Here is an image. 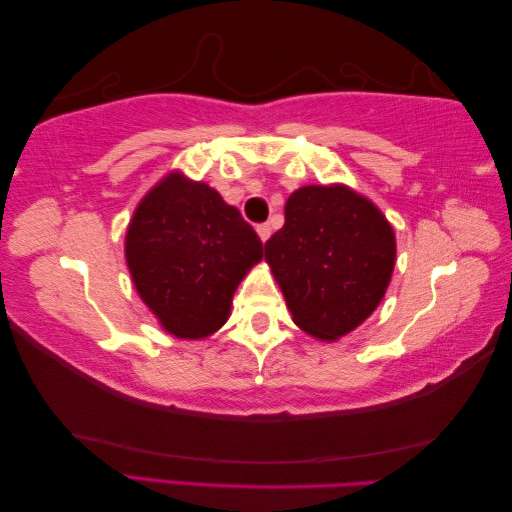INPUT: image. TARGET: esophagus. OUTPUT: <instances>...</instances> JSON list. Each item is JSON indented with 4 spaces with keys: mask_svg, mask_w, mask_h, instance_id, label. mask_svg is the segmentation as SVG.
Returning <instances> with one entry per match:
<instances>
[{
    "mask_svg": "<svg viewBox=\"0 0 512 512\" xmlns=\"http://www.w3.org/2000/svg\"><path fill=\"white\" fill-rule=\"evenodd\" d=\"M256 234H258V238H260V241H267V238L271 236V225L269 223H263V225H258L256 227Z\"/></svg>",
    "mask_w": 512,
    "mask_h": 512,
    "instance_id": "esophagus-1",
    "label": "esophagus"
}]
</instances>
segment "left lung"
Wrapping results in <instances>:
<instances>
[{
	"label": "left lung",
	"mask_w": 512,
	"mask_h": 512,
	"mask_svg": "<svg viewBox=\"0 0 512 512\" xmlns=\"http://www.w3.org/2000/svg\"><path fill=\"white\" fill-rule=\"evenodd\" d=\"M265 260L291 320L333 342L382 302L395 267V232L378 205L349 185H305L287 198L285 225Z\"/></svg>",
	"instance_id": "1"
}]
</instances>
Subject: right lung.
<instances>
[{
	"instance_id": "right-lung-1",
	"label": "right lung",
	"mask_w": 512,
	"mask_h": 512,
	"mask_svg": "<svg viewBox=\"0 0 512 512\" xmlns=\"http://www.w3.org/2000/svg\"><path fill=\"white\" fill-rule=\"evenodd\" d=\"M263 260L254 227L214 187L172 170L125 229V263L139 298L174 338L221 329L236 287Z\"/></svg>"
}]
</instances>
